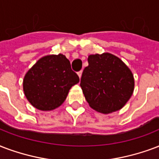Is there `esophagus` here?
<instances>
[{
    "mask_svg": "<svg viewBox=\"0 0 159 159\" xmlns=\"http://www.w3.org/2000/svg\"><path fill=\"white\" fill-rule=\"evenodd\" d=\"M82 71H80L77 72V75H78L79 78H81V77H82Z\"/></svg>",
    "mask_w": 159,
    "mask_h": 159,
    "instance_id": "34e87169",
    "label": "esophagus"
}]
</instances>
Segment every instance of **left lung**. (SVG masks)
<instances>
[{"label": "left lung", "instance_id": "8db88e82", "mask_svg": "<svg viewBox=\"0 0 159 159\" xmlns=\"http://www.w3.org/2000/svg\"><path fill=\"white\" fill-rule=\"evenodd\" d=\"M80 86L89 106L98 112L109 114L125 106L134 90L130 68L111 53L89 55Z\"/></svg>", "mask_w": 159, "mask_h": 159}]
</instances>
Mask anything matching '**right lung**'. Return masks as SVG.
Segmentation results:
<instances>
[{"instance_id":"obj_1","label":"right lung","mask_w":159,"mask_h":159,"mask_svg":"<svg viewBox=\"0 0 159 159\" xmlns=\"http://www.w3.org/2000/svg\"><path fill=\"white\" fill-rule=\"evenodd\" d=\"M79 82L63 54L42 57L29 69L23 79V91L30 103L41 111L57 108L69 90Z\"/></svg>"}]
</instances>
